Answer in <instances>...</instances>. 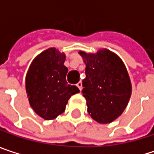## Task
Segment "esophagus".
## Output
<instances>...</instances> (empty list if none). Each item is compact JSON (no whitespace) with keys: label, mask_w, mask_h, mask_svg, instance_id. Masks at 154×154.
<instances>
[{"label":"esophagus","mask_w":154,"mask_h":154,"mask_svg":"<svg viewBox=\"0 0 154 154\" xmlns=\"http://www.w3.org/2000/svg\"><path fill=\"white\" fill-rule=\"evenodd\" d=\"M77 87L79 88V89H80L81 91L82 90V83L81 82H80L77 83Z\"/></svg>","instance_id":"34e87169"}]
</instances>
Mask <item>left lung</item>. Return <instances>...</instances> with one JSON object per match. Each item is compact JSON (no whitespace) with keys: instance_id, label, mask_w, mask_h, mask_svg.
I'll return each mask as SVG.
<instances>
[{"instance_id":"8db88e82","label":"left lung","mask_w":154,"mask_h":154,"mask_svg":"<svg viewBox=\"0 0 154 154\" xmlns=\"http://www.w3.org/2000/svg\"><path fill=\"white\" fill-rule=\"evenodd\" d=\"M86 64L82 81L88 112L99 124H109L125 109L131 94V83L122 60L109 50L96 53L79 51Z\"/></svg>"}]
</instances>
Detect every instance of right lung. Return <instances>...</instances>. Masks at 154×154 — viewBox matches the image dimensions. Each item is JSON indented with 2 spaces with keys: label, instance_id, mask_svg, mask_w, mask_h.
Instances as JSON below:
<instances>
[{
  "label": "right lung",
  "instance_id": "add662e5",
  "mask_svg": "<svg viewBox=\"0 0 154 154\" xmlns=\"http://www.w3.org/2000/svg\"><path fill=\"white\" fill-rule=\"evenodd\" d=\"M66 55L49 48L37 56L29 66L25 79L26 93L33 110L42 118L51 120L62 114L72 94L80 92L66 82L68 72Z\"/></svg>",
  "mask_w": 154,
  "mask_h": 154
}]
</instances>
